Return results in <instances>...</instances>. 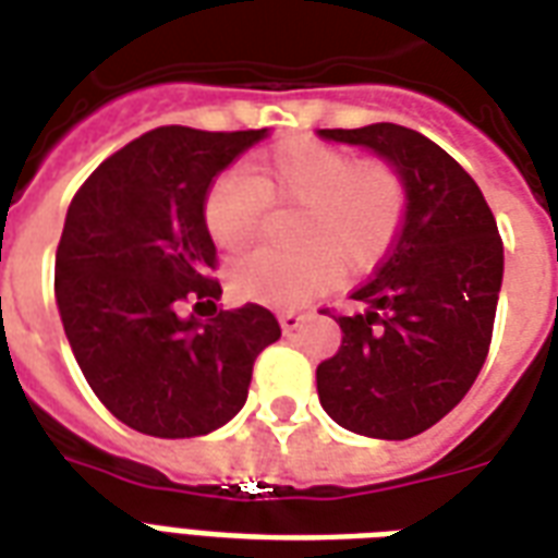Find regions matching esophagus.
I'll return each mask as SVG.
<instances>
[{
    "label": "esophagus",
    "instance_id": "esophagus-1",
    "mask_svg": "<svg viewBox=\"0 0 558 558\" xmlns=\"http://www.w3.org/2000/svg\"><path fill=\"white\" fill-rule=\"evenodd\" d=\"M303 320L306 315H300V312H279V324H282L284 332H294V329L303 327Z\"/></svg>",
    "mask_w": 558,
    "mask_h": 558
}]
</instances>
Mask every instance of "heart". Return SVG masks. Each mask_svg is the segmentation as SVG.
Listing matches in <instances>:
<instances>
[{
	"instance_id": "obj_1",
	"label": "heart",
	"mask_w": 558,
	"mask_h": 558,
	"mask_svg": "<svg viewBox=\"0 0 558 558\" xmlns=\"http://www.w3.org/2000/svg\"><path fill=\"white\" fill-rule=\"evenodd\" d=\"M267 205L303 207L296 255L252 252L229 270L231 291L262 306H300L348 274L368 270L392 246L408 184L386 160H353L336 145L288 140L252 160L250 174L229 169L210 184L202 205L205 229L219 250L250 246Z\"/></svg>"
}]
</instances>
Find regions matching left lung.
Returning <instances> with one entry per match:
<instances>
[{
    "label": "left lung",
    "mask_w": 558,
    "mask_h": 558,
    "mask_svg": "<svg viewBox=\"0 0 558 558\" xmlns=\"http://www.w3.org/2000/svg\"><path fill=\"white\" fill-rule=\"evenodd\" d=\"M374 150L408 184L396 246L351 294L341 348L318 365L332 422L374 440L437 425L485 365L502 288V240L485 195L428 136L401 124L318 130Z\"/></svg>",
    "instance_id": "obj_1"
}]
</instances>
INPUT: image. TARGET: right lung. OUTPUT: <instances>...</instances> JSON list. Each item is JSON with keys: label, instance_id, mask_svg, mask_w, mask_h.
I'll use <instances>...</instances> for the list:
<instances>
[{"label": "right lung", "instance_id": "add662e5", "mask_svg": "<svg viewBox=\"0 0 558 558\" xmlns=\"http://www.w3.org/2000/svg\"><path fill=\"white\" fill-rule=\"evenodd\" d=\"M264 130L157 128L116 150L73 195L56 252V306L104 408L148 437H202L246 404L255 356L282 329L270 308H217L205 195ZM184 299L215 318L181 319Z\"/></svg>", "mask_w": 558, "mask_h": 558}]
</instances>
